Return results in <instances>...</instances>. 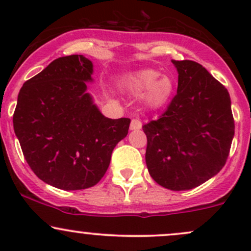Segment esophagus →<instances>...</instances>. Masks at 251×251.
I'll use <instances>...</instances> for the list:
<instances>
[{
    "label": "esophagus",
    "instance_id": "esophagus-1",
    "mask_svg": "<svg viewBox=\"0 0 251 251\" xmlns=\"http://www.w3.org/2000/svg\"><path fill=\"white\" fill-rule=\"evenodd\" d=\"M129 128L132 131H135V129H140L142 128V122L139 119H132L131 125H129Z\"/></svg>",
    "mask_w": 251,
    "mask_h": 251
}]
</instances>
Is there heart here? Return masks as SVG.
<instances>
[{
	"label": "heart",
	"instance_id": "heart-1",
	"mask_svg": "<svg viewBox=\"0 0 251 251\" xmlns=\"http://www.w3.org/2000/svg\"><path fill=\"white\" fill-rule=\"evenodd\" d=\"M160 75V72L154 70L140 71L126 77L124 86L135 94L145 92L144 100L150 107H162L174 93V83L170 77Z\"/></svg>",
	"mask_w": 251,
	"mask_h": 251
}]
</instances>
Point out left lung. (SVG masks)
Returning <instances> with one entry per match:
<instances>
[{
	"mask_svg": "<svg viewBox=\"0 0 251 251\" xmlns=\"http://www.w3.org/2000/svg\"><path fill=\"white\" fill-rule=\"evenodd\" d=\"M177 94L159 119L143 126L145 160L155 183L172 191L197 188L226 165L235 122L229 92L203 66L172 60Z\"/></svg>",
	"mask_w": 251,
	"mask_h": 251,
	"instance_id": "8db88e82",
	"label": "left lung"
}]
</instances>
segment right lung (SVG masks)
<instances>
[{"label":"right lung","instance_id":"right-lung-1","mask_svg":"<svg viewBox=\"0 0 251 251\" xmlns=\"http://www.w3.org/2000/svg\"><path fill=\"white\" fill-rule=\"evenodd\" d=\"M93 65L83 55L54 60L20 89L14 131L28 165L54 188L94 186L131 119H109L86 92Z\"/></svg>","mask_w":251,"mask_h":251}]
</instances>
